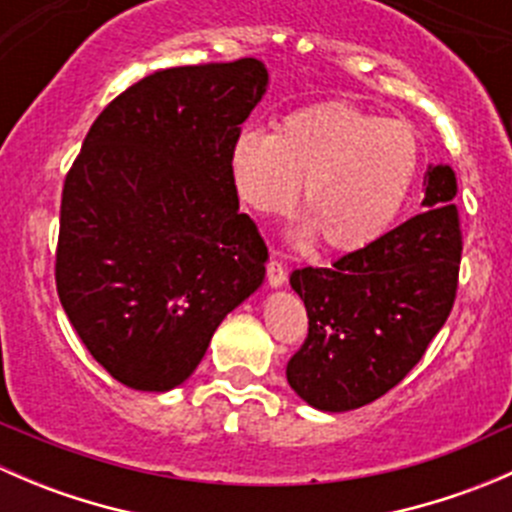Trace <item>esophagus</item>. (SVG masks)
<instances>
[{"label": "esophagus", "instance_id": "obj_1", "mask_svg": "<svg viewBox=\"0 0 512 512\" xmlns=\"http://www.w3.org/2000/svg\"><path fill=\"white\" fill-rule=\"evenodd\" d=\"M287 282V270L285 267L280 265V262L272 260L270 265H267V285H270L272 289L282 287Z\"/></svg>", "mask_w": 512, "mask_h": 512}]
</instances>
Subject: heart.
<instances>
[{
    "label": "heart",
    "mask_w": 512,
    "mask_h": 512,
    "mask_svg": "<svg viewBox=\"0 0 512 512\" xmlns=\"http://www.w3.org/2000/svg\"><path fill=\"white\" fill-rule=\"evenodd\" d=\"M421 165L414 126L344 101L289 111L277 133L242 131L230 148V180L247 208L285 215L299 200L304 225L329 252H359L399 218Z\"/></svg>",
    "instance_id": "b5f03b06"
}]
</instances>
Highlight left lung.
Returning a JSON list of instances; mask_svg holds the SVG:
<instances>
[{"mask_svg":"<svg viewBox=\"0 0 512 512\" xmlns=\"http://www.w3.org/2000/svg\"><path fill=\"white\" fill-rule=\"evenodd\" d=\"M423 213L332 267L289 275L309 317L287 381L312 409L342 414L394 389L421 361L456 299L461 230L448 163L423 175Z\"/></svg>","mask_w":512,"mask_h":512,"instance_id":"1","label":"left lung"}]
</instances>
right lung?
I'll list each match as a JSON object with an SVG mask.
<instances>
[{"instance_id":"obj_1","label":"right lung","mask_w":512,"mask_h":512,"mask_svg":"<svg viewBox=\"0 0 512 512\" xmlns=\"http://www.w3.org/2000/svg\"><path fill=\"white\" fill-rule=\"evenodd\" d=\"M267 86L257 59L156 71L103 108L66 175L61 307L128 389L183 384L265 282L267 247L240 213L230 148Z\"/></svg>"}]
</instances>
